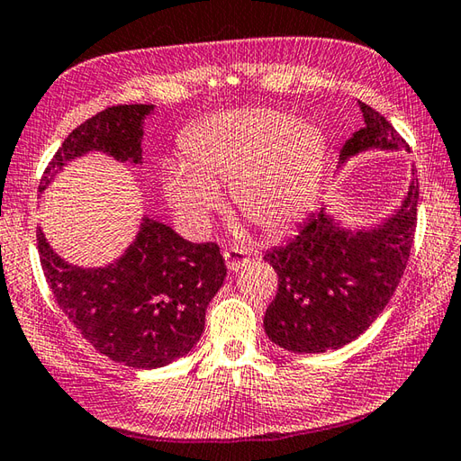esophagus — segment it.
Returning a JSON list of instances; mask_svg holds the SVG:
<instances>
[{"instance_id":"esophagus-1","label":"esophagus","mask_w":461,"mask_h":461,"mask_svg":"<svg viewBox=\"0 0 461 461\" xmlns=\"http://www.w3.org/2000/svg\"><path fill=\"white\" fill-rule=\"evenodd\" d=\"M224 260H227L229 271H240L242 267L249 265L250 257L245 249L230 247V249H224Z\"/></svg>"}]
</instances>
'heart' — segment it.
Instances as JSON below:
<instances>
[{"mask_svg": "<svg viewBox=\"0 0 461 461\" xmlns=\"http://www.w3.org/2000/svg\"><path fill=\"white\" fill-rule=\"evenodd\" d=\"M182 162H167L162 185L188 222H206L230 182V201L242 219L281 232L307 214L327 164V138L315 122L286 112L250 106L216 112L180 136Z\"/></svg>", "mask_w": 461, "mask_h": 461, "instance_id": "1", "label": "heart"}]
</instances>
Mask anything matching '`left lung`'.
I'll return each mask as SVG.
<instances>
[{"mask_svg":"<svg viewBox=\"0 0 461 461\" xmlns=\"http://www.w3.org/2000/svg\"><path fill=\"white\" fill-rule=\"evenodd\" d=\"M366 126L341 149V164L371 149L399 150L397 130L359 102ZM420 185L385 222L343 229L321 208L294 237L263 257L279 275V291L265 312V331L293 353H325L351 343L385 309L402 281L418 224Z\"/></svg>","mask_w":461,"mask_h":461,"instance_id":"left-lung-1","label":"left lung"}]
</instances>
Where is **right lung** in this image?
Returning a JSON list of instances; mask_svg holds the SVG:
<instances>
[{
  "label": "right lung",
  "mask_w": 461,
  "mask_h": 461,
  "mask_svg": "<svg viewBox=\"0 0 461 461\" xmlns=\"http://www.w3.org/2000/svg\"><path fill=\"white\" fill-rule=\"evenodd\" d=\"M152 104L98 112L69 132L50 160L40 193L66 162L98 150L120 162H142V124ZM38 253L59 309L95 351L136 369H156L193 349L204 329L208 303L227 267L216 242L194 245L144 216L132 245L102 268L69 265L38 229Z\"/></svg>",
  "instance_id": "right-lung-1"
}]
</instances>
